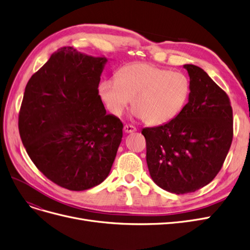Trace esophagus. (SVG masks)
<instances>
[{"instance_id":"1","label":"esophagus","mask_w":250,"mask_h":250,"mask_svg":"<svg viewBox=\"0 0 250 250\" xmlns=\"http://www.w3.org/2000/svg\"><path fill=\"white\" fill-rule=\"evenodd\" d=\"M124 131L126 133H132V132L136 131V127L133 125H130V124H126L124 126Z\"/></svg>"}]
</instances>
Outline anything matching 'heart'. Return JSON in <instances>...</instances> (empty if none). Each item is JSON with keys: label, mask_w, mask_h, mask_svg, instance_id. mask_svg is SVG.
I'll return each mask as SVG.
<instances>
[{"label": "heart", "mask_w": 250, "mask_h": 250, "mask_svg": "<svg viewBox=\"0 0 250 250\" xmlns=\"http://www.w3.org/2000/svg\"><path fill=\"white\" fill-rule=\"evenodd\" d=\"M191 84L182 73L146 62H133L116 73L115 81L99 85V95L114 115H121L130 102L133 113L148 125L170 122L186 105Z\"/></svg>", "instance_id": "b5f03b06"}]
</instances>
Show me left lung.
Segmentation results:
<instances>
[{
  "instance_id": "8db88e82",
  "label": "left lung",
  "mask_w": 250,
  "mask_h": 250,
  "mask_svg": "<svg viewBox=\"0 0 250 250\" xmlns=\"http://www.w3.org/2000/svg\"><path fill=\"white\" fill-rule=\"evenodd\" d=\"M184 67L191 84L188 103L170 122L142 130L152 179L177 195L210 183L233 141V109L228 94L201 67Z\"/></svg>"
}]
</instances>
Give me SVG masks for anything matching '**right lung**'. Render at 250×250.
<instances>
[{
    "mask_svg": "<svg viewBox=\"0 0 250 250\" xmlns=\"http://www.w3.org/2000/svg\"><path fill=\"white\" fill-rule=\"evenodd\" d=\"M104 57L62 47L25 87L18 128L36 167L57 186L84 191L111 171L123 123L106 115L98 85Z\"/></svg>",
    "mask_w": 250,
    "mask_h": 250,
    "instance_id": "add662e5",
    "label": "right lung"
}]
</instances>
